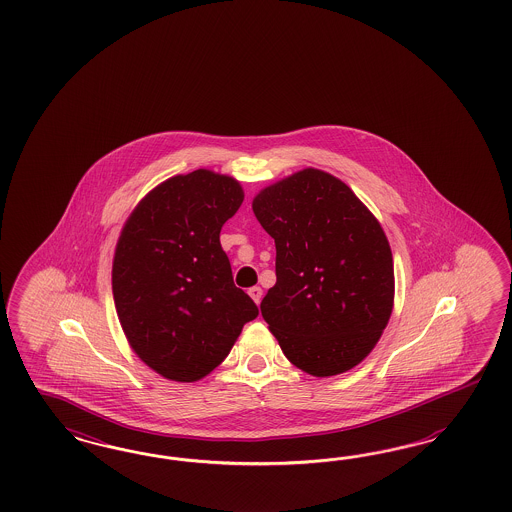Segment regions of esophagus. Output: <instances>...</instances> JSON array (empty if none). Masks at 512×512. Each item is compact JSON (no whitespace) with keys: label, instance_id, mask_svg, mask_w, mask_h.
Returning a JSON list of instances; mask_svg holds the SVG:
<instances>
[{"label":"esophagus","instance_id":"34e87169","mask_svg":"<svg viewBox=\"0 0 512 512\" xmlns=\"http://www.w3.org/2000/svg\"><path fill=\"white\" fill-rule=\"evenodd\" d=\"M248 295L253 298V302H255V304H259V302H261V298H263V289H261V287H251L248 291Z\"/></svg>","mask_w":512,"mask_h":512}]
</instances>
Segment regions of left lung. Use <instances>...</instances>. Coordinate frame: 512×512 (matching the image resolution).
Masks as SVG:
<instances>
[{
	"label": "left lung",
	"mask_w": 512,
	"mask_h": 512,
	"mask_svg": "<svg viewBox=\"0 0 512 512\" xmlns=\"http://www.w3.org/2000/svg\"><path fill=\"white\" fill-rule=\"evenodd\" d=\"M251 206L276 242V285L261 313L283 355L315 377L355 368L394 308L381 223L340 178L311 167L264 187Z\"/></svg>",
	"instance_id": "1"
}]
</instances>
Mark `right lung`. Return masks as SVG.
Returning a JSON list of instances; mask_svg holds the SVG:
<instances>
[{
	"label": "right lung",
	"mask_w": 512,
	"mask_h": 512,
	"mask_svg": "<svg viewBox=\"0 0 512 512\" xmlns=\"http://www.w3.org/2000/svg\"><path fill=\"white\" fill-rule=\"evenodd\" d=\"M242 201L233 176L199 169L155 186L125 221L112 261L114 306L135 355L165 379L206 377L259 315L219 244Z\"/></svg>",
	"instance_id": "1"
}]
</instances>
